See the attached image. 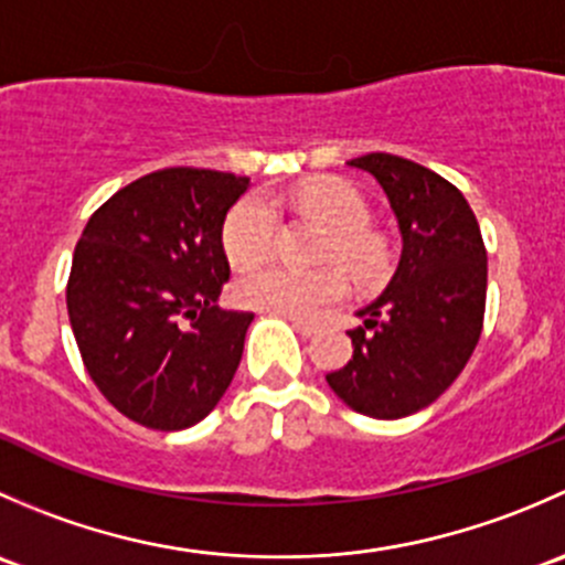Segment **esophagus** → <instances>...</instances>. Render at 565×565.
Here are the masks:
<instances>
[{"label":"esophagus","mask_w":565,"mask_h":565,"mask_svg":"<svg viewBox=\"0 0 565 565\" xmlns=\"http://www.w3.org/2000/svg\"><path fill=\"white\" fill-rule=\"evenodd\" d=\"M289 322H292V328L298 330L300 335H306V339H311V335L317 333V324L315 322H306V319H298V317H287Z\"/></svg>","instance_id":"obj_1"}]
</instances>
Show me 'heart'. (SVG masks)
I'll return each mask as SVG.
<instances>
[{
	"label": "heart",
	"mask_w": 565,
	"mask_h": 565,
	"mask_svg": "<svg viewBox=\"0 0 565 565\" xmlns=\"http://www.w3.org/2000/svg\"><path fill=\"white\" fill-rule=\"evenodd\" d=\"M289 202L303 213H315L333 226L328 256H339L350 273L369 278L383 262V248L369 232L366 199L355 185L335 177L309 180L292 191ZM278 213L270 199L248 196L237 204L224 224V250L232 265L250 267L265 262L276 248ZM235 295L250 309L273 315L319 319L347 295V278L339 267L295 270L284 265H265L246 270L235 284Z\"/></svg>",
	"instance_id": "b5f03b06"
}]
</instances>
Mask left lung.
Returning a JSON list of instances; mask_svg holds the SVG:
<instances>
[{
    "label": "left lung",
    "mask_w": 565,
    "mask_h": 565,
    "mask_svg": "<svg viewBox=\"0 0 565 565\" xmlns=\"http://www.w3.org/2000/svg\"><path fill=\"white\" fill-rule=\"evenodd\" d=\"M388 196L402 232L391 284L347 330L352 361L328 385L355 413L393 420L429 407L470 361L487 306V248L457 185L391 152L352 158Z\"/></svg>",
    "instance_id": "obj_1"
}]
</instances>
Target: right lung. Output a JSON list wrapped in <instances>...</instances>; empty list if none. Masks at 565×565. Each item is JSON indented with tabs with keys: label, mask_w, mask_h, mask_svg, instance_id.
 Instances as JSON below:
<instances>
[{
	"label": "right lung",
	"mask_w": 565,
	"mask_h": 565,
	"mask_svg": "<svg viewBox=\"0 0 565 565\" xmlns=\"http://www.w3.org/2000/svg\"><path fill=\"white\" fill-rule=\"evenodd\" d=\"M248 177L174 167L119 188L73 250L67 315L89 377L136 424L177 431L221 402L254 315L218 306L224 218Z\"/></svg>",
	"instance_id": "right-lung-1"
}]
</instances>
